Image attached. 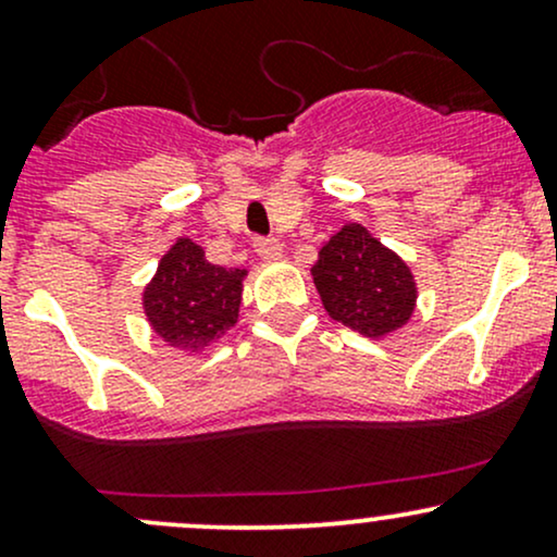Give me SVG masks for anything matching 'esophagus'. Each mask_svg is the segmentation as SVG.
<instances>
[{
  "label": "esophagus",
  "mask_w": 557,
  "mask_h": 557,
  "mask_svg": "<svg viewBox=\"0 0 557 557\" xmlns=\"http://www.w3.org/2000/svg\"><path fill=\"white\" fill-rule=\"evenodd\" d=\"M253 248H257V253L261 259H280V253H283V243L277 238H257L253 240Z\"/></svg>",
  "instance_id": "esophagus-1"
}]
</instances>
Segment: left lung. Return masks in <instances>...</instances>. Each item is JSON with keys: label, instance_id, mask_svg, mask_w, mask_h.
Listing matches in <instances>:
<instances>
[{"label": "left lung", "instance_id": "left-lung-1", "mask_svg": "<svg viewBox=\"0 0 557 557\" xmlns=\"http://www.w3.org/2000/svg\"><path fill=\"white\" fill-rule=\"evenodd\" d=\"M311 274L327 314L367 337L395 332L413 314L411 270L361 225L332 235Z\"/></svg>", "mask_w": 557, "mask_h": 557}]
</instances>
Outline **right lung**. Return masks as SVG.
I'll return each mask as SVG.
<instances>
[{"instance_id":"right-lung-1","label":"right lung","mask_w":557,"mask_h":557,"mask_svg":"<svg viewBox=\"0 0 557 557\" xmlns=\"http://www.w3.org/2000/svg\"><path fill=\"white\" fill-rule=\"evenodd\" d=\"M246 270L209 264L201 246L181 238L144 290L146 317L170 345L201 350L238 322Z\"/></svg>"}]
</instances>
